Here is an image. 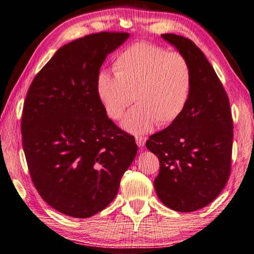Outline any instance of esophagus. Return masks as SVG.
<instances>
[{"instance_id":"esophagus-1","label":"esophagus","mask_w":254,"mask_h":254,"mask_svg":"<svg viewBox=\"0 0 254 254\" xmlns=\"http://www.w3.org/2000/svg\"><path fill=\"white\" fill-rule=\"evenodd\" d=\"M135 139H136L137 145H138L139 147H144L145 143H146V137L145 136H136Z\"/></svg>"}]
</instances>
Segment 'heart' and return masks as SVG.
Listing matches in <instances>:
<instances>
[{
    "mask_svg": "<svg viewBox=\"0 0 254 254\" xmlns=\"http://www.w3.org/2000/svg\"><path fill=\"white\" fill-rule=\"evenodd\" d=\"M115 75L102 71L97 93L107 115L119 119L134 99L122 126L130 132H145L155 124L168 126L180 118L193 86L189 60L177 51L147 41L130 44L116 57Z\"/></svg>",
    "mask_w": 254,
    "mask_h": 254,
    "instance_id": "heart-1",
    "label": "heart"
}]
</instances>
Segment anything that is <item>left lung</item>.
Listing matches in <instances>:
<instances>
[{"label":"left lung","mask_w":254,"mask_h":254,"mask_svg":"<svg viewBox=\"0 0 254 254\" xmlns=\"http://www.w3.org/2000/svg\"><path fill=\"white\" fill-rule=\"evenodd\" d=\"M189 60L192 91L183 114L146 143L159 159L154 181L158 197L177 212H193L214 201L231 174L233 120L230 100L214 69L195 43L162 34Z\"/></svg>","instance_id":"obj_1"}]
</instances>
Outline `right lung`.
<instances>
[{
    "instance_id": "obj_1",
    "label": "right lung",
    "mask_w": 254,
    "mask_h": 254,
    "mask_svg": "<svg viewBox=\"0 0 254 254\" xmlns=\"http://www.w3.org/2000/svg\"><path fill=\"white\" fill-rule=\"evenodd\" d=\"M128 37L104 31L61 47L26 93L21 132L31 180L62 214L86 219L108 206L137 154L97 93L107 55Z\"/></svg>"
}]
</instances>
